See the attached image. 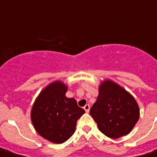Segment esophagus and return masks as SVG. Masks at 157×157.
Instances as JSON below:
<instances>
[{
    "label": "esophagus",
    "mask_w": 157,
    "mask_h": 157,
    "mask_svg": "<svg viewBox=\"0 0 157 157\" xmlns=\"http://www.w3.org/2000/svg\"><path fill=\"white\" fill-rule=\"evenodd\" d=\"M84 109H85L86 113H89V111H90V106L88 104H86V105L84 106Z\"/></svg>",
    "instance_id": "esophagus-1"
}]
</instances>
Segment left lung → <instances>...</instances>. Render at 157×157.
Returning a JSON list of instances; mask_svg holds the SVG:
<instances>
[{"label":"left lung","instance_id":"obj_1","mask_svg":"<svg viewBox=\"0 0 157 157\" xmlns=\"http://www.w3.org/2000/svg\"><path fill=\"white\" fill-rule=\"evenodd\" d=\"M98 92L90 114L99 130L111 139L129 134L140 118V109L135 98L109 79L102 82Z\"/></svg>","mask_w":157,"mask_h":157}]
</instances>
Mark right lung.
Segmentation results:
<instances>
[{
    "label": "right lung",
    "instance_id": "add662e5",
    "mask_svg": "<svg viewBox=\"0 0 157 157\" xmlns=\"http://www.w3.org/2000/svg\"><path fill=\"white\" fill-rule=\"evenodd\" d=\"M67 86L55 81L42 90L31 110V120L35 130L43 138L62 144L75 133L76 122L85 110L75 98L65 96Z\"/></svg>",
    "mask_w": 157,
    "mask_h": 157
}]
</instances>
